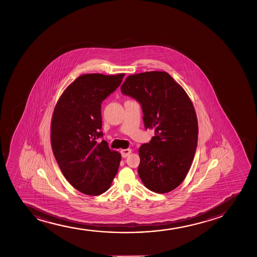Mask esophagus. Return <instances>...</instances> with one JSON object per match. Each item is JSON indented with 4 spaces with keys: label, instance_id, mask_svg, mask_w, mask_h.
I'll list each match as a JSON object with an SVG mask.
<instances>
[{
    "label": "esophagus",
    "instance_id": "1",
    "mask_svg": "<svg viewBox=\"0 0 257 257\" xmlns=\"http://www.w3.org/2000/svg\"><path fill=\"white\" fill-rule=\"evenodd\" d=\"M131 153H132L131 149H123V150H121V154L122 158H127V156H130Z\"/></svg>",
    "mask_w": 257,
    "mask_h": 257
}]
</instances>
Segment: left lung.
I'll list each match as a JSON object with an SVG mask.
<instances>
[{"label":"left lung","mask_w":257,"mask_h":257,"mask_svg":"<svg viewBox=\"0 0 257 257\" xmlns=\"http://www.w3.org/2000/svg\"><path fill=\"white\" fill-rule=\"evenodd\" d=\"M121 92L139 102L145 128L155 133L139 149L142 183L155 193H168L183 183L194 160L198 141L194 105L183 87L161 71L127 76Z\"/></svg>","instance_id":"8db88e82"}]
</instances>
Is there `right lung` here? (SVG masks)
<instances>
[{
	"mask_svg": "<svg viewBox=\"0 0 257 257\" xmlns=\"http://www.w3.org/2000/svg\"><path fill=\"white\" fill-rule=\"evenodd\" d=\"M124 74H83L67 87L54 109L50 142L62 174L83 194L109 189L121 154L109 149L103 136L101 103L120 86Z\"/></svg>",
	"mask_w": 257,
	"mask_h": 257,
	"instance_id": "add662e5",
	"label": "right lung"
}]
</instances>
